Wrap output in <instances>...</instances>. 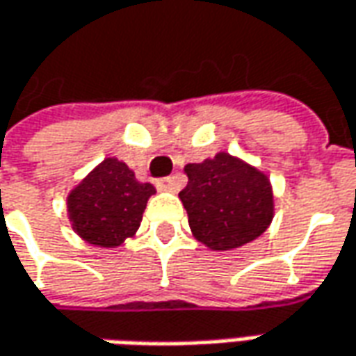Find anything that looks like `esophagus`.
I'll use <instances>...</instances> for the list:
<instances>
[{
  "label": "esophagus",
  "mask_w": 356,
  "mask_h": 356,
  "mask_svg": "<svg viewBox=\"0 0 356 356\" xmlns=\"http://www.w3.org/2000/svg\"><path fill=\"white\" fill-rule=\"evenodd\" d=\"M156 188L160 192H174L176 190V180L174 178H160V180H156Z\"/></svg>",
  "instance_id": "esophagus-1"
}]
</instances>
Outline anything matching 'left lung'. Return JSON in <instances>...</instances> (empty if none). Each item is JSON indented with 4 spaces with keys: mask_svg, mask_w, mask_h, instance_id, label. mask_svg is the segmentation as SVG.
Here are the masks:
<instances>
[{
    "mask_svg": "<svg viewBox=\"0 0 356 356\" xmlns=\"http://www.w3.org/2000/svg\"><path fill=\"white\" fill-rule=\"evenodd\" d=\"M188 184L178 194L194 238L216 252L236 250L266 232L273 220V190L264 172L218 152L186 164Z\"/></svg>",
    "mask_w": 356,
    "mask_h": 356,
    "instance_id": "left-lung-1",
    "label": "left lung"
}]
</instances>
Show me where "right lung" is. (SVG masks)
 Returning a JSON list of instances; mask_svg holds the SVG:
<instances>
[{
    "instance_id": "1",
    "label": "right lung",
    "mask_w": 356,
    "mask_h": 356,
    "mask_svg": "<svg viewBox=\"0 0 356 356\" xmlns=\"http://www.w3.org/2000/svg\"><path fill=\"white\" fill-rule=\"evenodd\" d=\"M152 194H156L154 186L138 182L124 162L104 158L69 192L67 212L73 229L85 241L117 248L136 234Z\"/></svg>"
}]
</instances>
